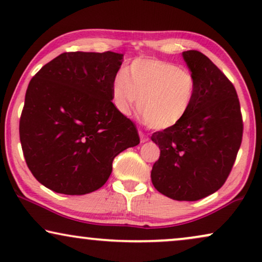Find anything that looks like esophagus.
Instances as JSON below:
<instances>
[{
	"label": "esophagus",
	"instance_id": "esophagus-1",
	"mask_svg": "<svg viewBox=\"0 0 262 262\" xmlns=\"http://www.w3.org/2000/svg\"><path fill=\"white\" fill-rule=\"evenodd\" d=\"M139 137H141V142L142 143H145L149 139L148 136H145L144 134H142V132H141V134H139Z\"/></svg>",
	"mask_w": 262,
	"mask_h": 262
}]
</instances>
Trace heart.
<instances>
[{
  "label": "heart",
  "instance_id": "obj_1",
  "mask_svg": "<svg viewBox=\"0 0 262 262\" xmlns=\"http://www.w3.org/2000/svg\"><path fill=\"white\" fill-rule=\"evenodd\" d=\"M195 93L191 71L162 59L137 58L119 71L112 82V100L120 113L127 114L137 102L143 123L154 130H166L187 114Z\"/></svg>",
  "mask_w": 262,
  "mask_h": 262
}]
</instances>
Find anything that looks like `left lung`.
<instances>
[{
  "mask_svg": "<svg viewBox=\"0 0 262 262\" xmlns=\"http://www.w3.org/2000/svg\"><path fill=\"white\" fill-rule=\"evenodd\" d=\"M195 80V93L180 123L154 132L160 159L154 187L168 198L195 202L224 185L241 146L243 121L237 93L228 77L202 52H182Z\"/></svg>",
  "mask_w": 262,
  "mask_h": 262,
  "instance_id": "1",
  "label": "left lung"
}]
</instances>
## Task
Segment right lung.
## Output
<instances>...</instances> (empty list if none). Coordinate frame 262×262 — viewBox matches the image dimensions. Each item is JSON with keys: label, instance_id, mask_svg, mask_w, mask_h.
<instances>
[{"label": "right lung", "instance_id": "obj_1", "mask_svg": "<svg viewBox=\"0 0 262 262\" xmlns=\"http://www.w3.org/2000/svg\"><path fill=\"white\" fill-rule=\"evenodd\" d=\"M123 62L116 52H64L32 78L20 142L33 177L53 192L82 195L102 187L118 154L139 144L135 124L112 102Z\"/></svg>", "mask_w": 262, "mask_h": 262}]
</instances>
